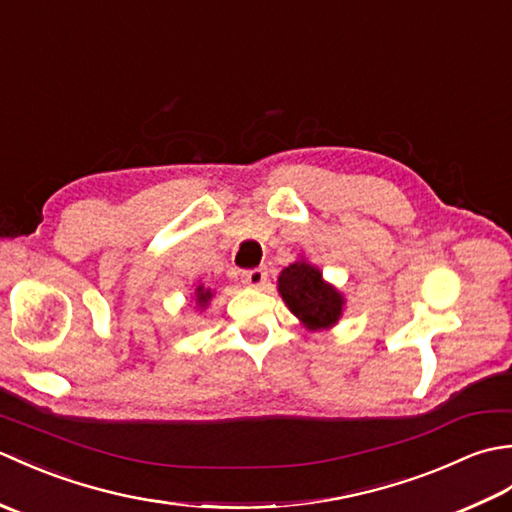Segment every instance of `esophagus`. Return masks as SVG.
I'll return each instance as SVG.
<instances>
[{
	"mask_svg": "<svg viewBox=\"0 0 512 512\" xmlns=\"http://www.w3.org/2000/svg\"><path fill=\"white\" fill-rule=\"evenodd\" d=\"M266 279H268L266 268H253V270H246V273H242V281L250 288H262L266 284Z\"/></svg>",
	"mask_w": 512,
	"mask_h": 512,
	"instance_id": "obj_1",
	"label": "esophagus"
}]
</instances>
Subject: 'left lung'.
<instances>
[{
	"label": "left lung",
	"mask_w": 512,
	"mask_h": 512,
	"mask_svg": "<svg viewBox=\"0 0 512 512\" xmlns=\"http://www.w3.org/2000/svg\"><path fill=\"white\" fill-rule=\"evenodd\" d=\"M277 290L288 310L310 332L330 330L343 317V292L325 281L319 266L310 264L306 257L281 270Z\"/></svg>",
	"instance_id": "8db88e82"
}]
</instances>
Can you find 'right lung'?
I'll return each instance as SVG.
<instances>
[{"label": "right lung", "mask_w": 512, "mask_h": 512, "mask_svg": "<svg viewBox=\"0 0 512 512\" xmlns=\"http://www.w3.org/2000/svg\"><path fill=\"white\" fill-rule=\"evenodd\" d=\"M195 286V292H193V303L195 308H198L200 312L209 308V303L213 299V290L206 288L204 284H193Z\"/></svg>", "instance_id": "obj_1"}]
</instances>
